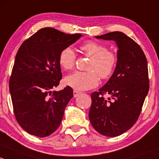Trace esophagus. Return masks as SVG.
Masks as SVG:
<instances>
[{"label": "esophagus", "instance_id": "esophagus-1", "mask_svg": "<svg viewBox=\"0 0 159 159\" xmlns=\"http://www.w3.org/2000/svg\"><path fill=\"white\" fill-rule=\"evenodd\" d=\"M80 94V92L76 91V90H73V96H74V97H77Z\"/></svg>", "mask_w": 159, "mask_h": 159}]
</instances>
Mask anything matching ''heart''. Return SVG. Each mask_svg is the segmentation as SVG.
Segmentation results:
<instances>
[{
    "label": "heart",
    "instance_id": "1",
    "mask_svg": "<svg viewBox=\"0 0 159 159\" xmlns=\"http://www.w3.org/2000/svg\"><path fill=\"white\" fill-rule=\"evenodd\" d=\"M83 55L90 58L87 69L89 72L75 71L64 80L65 85L76 90L84 91L96 87L99 83V75L102 80H107L112 76L117 66L118 57L113 51L109 50L104 44L89 41L80 47ZM59 64L64 70H70L75 66L76 56L70 47L60 51Z\"/></svg>",
    "mask_w": 159,
    "mask_h": 159
}]
</instances>
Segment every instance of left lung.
Segmentation results:
<instances>
[{
    "instance_id": "obj_1",
    "label": "left lung",
    "mask_w": 159,
    "mask_h": 159,
    "mask_svg": "<svg viewBox=\"0 0 159 159\" xmlns=\"http://www.w3.org/2000/svg\"><path fill=\"white\" fill-rule=\"evenodd\" d=\"M96 38L117 43L118 62L109 81L91 94L89 118L99 133L115 137L137 122L149 89L147 60L138 43L124 33L115 31ZM110 97L105 99L104 95Z\"/></svg>"
}]
</instances>
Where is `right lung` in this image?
Returning a JSON list of instances; mask_svg holds the SVG:
<instances>
[{
  "instance_id": "1",
  "label": "right lung",
  "mask_w": 159,
  "mask_h": 159,
  "mask_svg": "<svg viewBox=\"0 0 159 159\" xmlns=\"http://www.w3.org/2000/svg\"><path fill=\"white\" fill-rule=\"evenodd\" d=\"M81 37L51 27L39 30L21 44L9 80L16 120L35 136L51 135L61 123L73 89L53 91L62 79L58 57Z\"/></svg>"
}]
</instances>
